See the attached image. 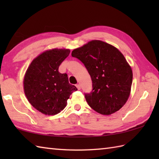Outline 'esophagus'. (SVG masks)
Masks as SVG:
<instances>
[{
    "label": "esophagus",
    "instance_id": "1",
    "mask_svg": "<svg viewBox=\"0 0 159 159\" xmlns=\"http://www.w3.org/2000/svg\"><path fill=\"white\" fill-rule=\"evenodd\" d=\"M76 87H77V89H79V90H80V85H79V84H77V85H76Z\"/></svg>",
    "mask_w": 159,
    "mask_h": 159
}]
</instances>
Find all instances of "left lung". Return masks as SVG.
I'll use <instances>...</instances> for the list:
<instances>
[{
    "label": "left lung",
    "instance_id": "left-lung-1",
    "mask_svg": "<svg viewBox=\"0 0 159 159\" xmlns=\"http://www.w3.org/2000/svg\"><path fill=\"white\" fill-rule=\"evenodd\" d=\"M72 56L81 61L92 78L93 90L85 96L90 107L105 116L119 111L130 96L133 82V71L123 54L94 39L74 49Z\"/></svg>",
    "mask_w": 159,
    "mask_h": 159
}]
</instances>
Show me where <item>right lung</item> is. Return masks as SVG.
Wrapping results in <instances>:
<instances>
[{"instance_id":"1","label":"right lung","mask_w":159,"mask_h":159,"mask_svg":"<svg viewBox=\"0 0 159 159\" xmlns=\"http://www.w3.org/2000/svg\"><path fill=\"white\" fill-rule=\"evenodd\" d=\"M70 50L53 48L43 52L32 61L23 80L24 92L29 103L48 116L60 113L70 96L77 88L69 83L67 74L59 67L70 55Z\"/></svg>"}]
</instances>
